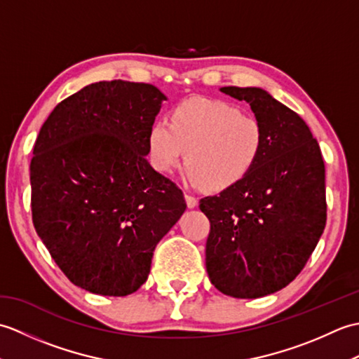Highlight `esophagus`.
<instances>
[{"label":"esophagus","instance_id":"1","mask_svg":"<svg viewBox=\"0 0 359 359\" xmlns=\"http://www.w3.org/2000/svg\"><path fill=\"white\" fill-rule=\"evenodd\" d=\"M185 201H187L188 208H194L196 205H197V199H196L194 196H191V194H185Z\"/></svg>","mask_w":359,"mask_h":359}]
</instances>
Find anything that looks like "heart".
<instances>
[{
  "label": "heart",
  "instance_id": "obj_1",
  "mask_svg": "<svg viewBox=\"0 0 359 359\" xmlns=\"http://www.w3.org/2000/svg\"><path fill=\"white\" fill-rule=\"evenodd\" d=\"M262 123L224 100L189 98L174 108L171 123L158 120L148 133L151 162L170 172L184 160L188 179L211 191L230 188L253 170L264 149Z\"/></svg>",
  "mask_w": 359,
  "mask_h": 359
}]
</instances>
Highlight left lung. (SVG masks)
<instances>
[{"instance_id":"1","label":"left lung","mask_w":359,"mask_h":359,"mask_svg":"<svg viewBox=\"0 0 359 359\" xmlns=\"http://www.w3.org/2000/svg\"><path fill=\"white\" fill-rule=\"evenodd\" d=\"M220 90L250 103L265 144L241 182L201 199L210 220L205 264L219 292L255 299L287 287L316 248L327 220L325 168L294 111L261 88Z\"/></svg>"}]
</instances>
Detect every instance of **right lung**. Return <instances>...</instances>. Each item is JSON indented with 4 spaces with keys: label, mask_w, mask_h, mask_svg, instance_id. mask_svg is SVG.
Instances as JSON below:
<instances>
[{
    "label": "right lung",
    "mask_w": 359,
    "mask_h": 359,
    "mask_svg": "<svg viewBox=\"0 0 359 359\" xmlns=\"http://www.w3.org/2000/svg\"><path fill=\"white\" fill-rule=\"evenodd\" d=\"M165 95L148 83L98 81L60 102L30 160L32 222L72 284L126 296L184 215L182 189L147 160Z\"/></svg>",
    "instance_id": "right-lung-1"
}]
</instances>
